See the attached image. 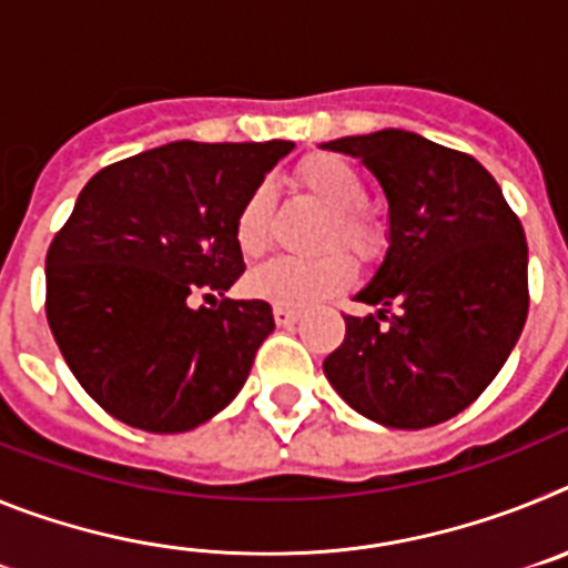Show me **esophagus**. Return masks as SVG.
Segmentation results:
<instances>
[{"label":"esophagus","instance_id":"34e87169","mask_svg":"<svg viewBox=\"0 0 568 568\" xmlns=\"http://www.w3.org/2000/svg\"><path fill=\"white\" fill-rule=\"evenodd\" d=\"M273 315H275V324H278V327H290V324H295V321H298V310L295 307H284V304H278V307L273 310Z\"/></svg>","mask_w":568,"mask_h":568}]
</instances>
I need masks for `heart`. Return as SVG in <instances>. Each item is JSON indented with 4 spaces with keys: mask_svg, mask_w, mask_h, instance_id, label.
<instances>
[{
    "mask_svg": "<svg viewBox=\"0 0 568 568\" xmlns=\"http://www.w3.org/2000/svg\"><path fill=\"white\" fill-rule=\"evenodd\" d=\"M295 179L321 207L329 210L321 244H344L355 255H373L384 241V227L366 204V184L353 164L333 153H313L301 159ZM235 244L247 258H258L273 239V190L255 184L235 213ZM355 275L353 258L333 247L313 258L281 255L255 270L247 290L255 298L275 301L284 307H307L313 301L346 287Z\"/></svg>",
    "mask_w": 568,
    "mask_h": 568,
    "instance_id": "b5f03b06",
    "label": "heart"
}]
</instances>
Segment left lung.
<instances>
[{
	"mask_svg": "<svg viewBox=\"0 0 568 568\" xmlns=\"http://www.w3.org/2000/svg\"><path fill=\"white\" fill-rule=\"evenodd\" d=\"M358 155L389 202V250L344 315L324 361L335 393L395 429L444 424L478 400L529 313L526 235L498 182L469 153L406 130L324 144Z\"/></svg>",
	"mask_w": 568,
	"mask_h": 568,
	"instance_id": "1",
	"label": "left lung"
}]
</instances>
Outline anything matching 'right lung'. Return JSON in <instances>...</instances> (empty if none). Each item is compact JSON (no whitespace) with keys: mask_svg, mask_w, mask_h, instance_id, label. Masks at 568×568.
Instances as JSON below:
<instances>
[{"mask_svg":"<svg viewBox=\"0 0 568 568\" xmlns=\"http://www.w3.org/2000/svg\"><path fill=\"white\" fill-rule=\"evenodd\" d=\"M293 142H170L99 170L44 258V313L70 373L104 413L144 433H187L239 395L267 301L193 295L244 273L235 213Z\"/></svg>","mask_w":568,"mask_h":568,"instance_id":"obj_1","label":"right lung"}]
</instances>
